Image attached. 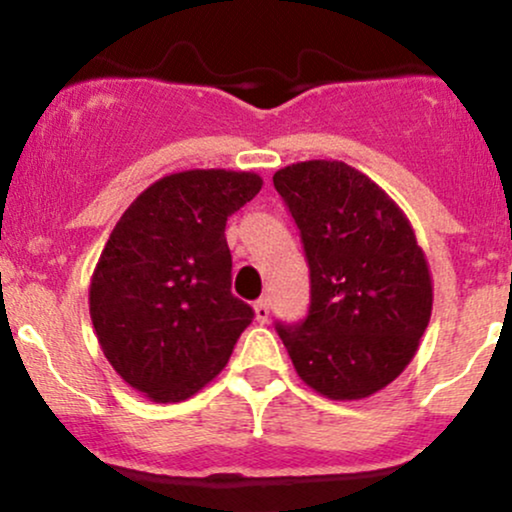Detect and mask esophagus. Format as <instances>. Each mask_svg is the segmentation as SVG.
Segmentation results:
<instances>
[{"instance_id": "1", "label": "esophagus", "mask_w": 512, "mask_h": 512, "mask_svg": "<svg viewBox=\"0 0 512 512\" xmlns=\"http://www.w3.org/2000/svg\"><path fill=\"white\" fill-rule=\"evenodd\" d=\"M255 320L264 325V322L269 320V301L267 298H260V301L255 303Z\"/></svg>"}]
</instances>
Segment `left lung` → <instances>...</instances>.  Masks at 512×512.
Segmentation results:
<instances>
[{"label": "left lung", "instance_id": "left-lung-1", "mask_svg": "<svg viewBox=\"0 0 512 512\" xmlns=\"http://www.w3.org/2000/svg\"><path fill=\"white\" fill-rule=\"evenodd\" d=\"M274 187L301 228L310 310L276 325L293 368L327 399L380 392L409 366L433 310V279L414 228L378 182L344 161L276 170Z\"/></svg>", "mask_w": 512, "mask_h": 512}]
</instances>
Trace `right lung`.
Returning a JSON list of instances; mask_svg holds the SVG:
<instances>
[{"label":"right lung","instance_id":"right-lung-1","mask_svg":"<svg viewBox=\"0 0 512 512\" xmlns=\"http://www.w3.org/2000/svg\"><path fill=\"white\" fill-rule=\"evenodd\" d=\"M262 190L257 173L163 175L129 204L98 257L88 310L105 358L156 404L221 373L252 308L231 293L226 221Z\"/></svg>","mask_w":512,"mask_h":512}]
</instances>
